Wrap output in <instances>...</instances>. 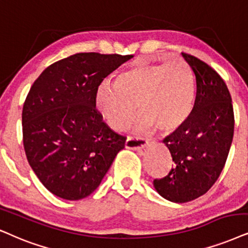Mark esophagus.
Returning a JSON list of instances; mask_svg holds the SVG:
<instances>
[{"mask_svg": "<svg viewBox=\"0 0 248 248\" xmlns=\"http://www.w3.org/2000/svg\"><path fill=\"white\" fill-rule=\"evenodd\" d=\"M149 145V142L146 140L140 139V137H127L126 140V147L127 149L136 150V151H140V150L145 149Z\"/></svg>", "mask_w": 248, "mask_h": 248, "instance_id": "1", "label": "esophagus"}]
</instances>
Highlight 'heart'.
I'll list each match as a JSON object with an SVG mask.
<instances>
[{"label": "heart", "mask_w": 248, "mask_h": 248, "mask_svg": "<svg viewBox=\"0 0 248 248\" xmlns=\"http://www.w3.org/2000/svg\"><path fill=\"white\" fill-rule=\"evenodd\" d=\"M194 102L193 73L186 61L137 62L98 87L95 106L109 127L124 130L136 114L140 127L161 133L178 129L189 118Z\"/></svg>", "instance_id": "1"}]
</instances>
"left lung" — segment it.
I'll return each mask as SVG.
<instances>
[{"label": "left lung", "instance_id": "left-lung-1", "mask_svg": "<svg viewBox=\"0 0 248 248\" xmlns=\"http://www.w3.org/2000/svg\"><path fill=\"white\" fill-rule=\"evenodd\" d=\"M196 80L192 111L162 140L173 158L167 176L156 178V192L173 202L199 198L213 186L227 161L233 137V108L227 84L206 62L182 52Z\"/></svg>", "mask_w": 248, "mask_h": 248}]
</instances>
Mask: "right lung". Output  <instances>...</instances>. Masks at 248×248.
Returning <instances> with one entry per match:
<instances>
[{"instance_id": "obj_1", "label": "right lung", "mask_w": 248, "mask_h": 248, "mask_svg": "<svg viewBox=\"0 0 248 248\" xmlns=\"http://www.w3.org/2000/svg\"><path fill=\"white\" fill-rule=\"evenodd\" d=\"M133 55L81 52L54 62L33 83L23 108L28 164L59 198L92 194L126 137L114 133L95 106L102 81Z\"/></svg>"}]
</instances>
